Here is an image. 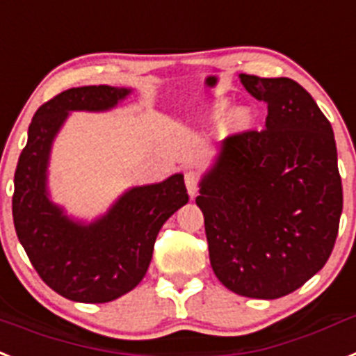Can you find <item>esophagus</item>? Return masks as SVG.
I'll list each match as a JSON object with an SVG mask.
<instances>
[{
    "label": "esophagus",
    "mask_w": 356,
    "mask_h": 356,
    "mask_svg": "<svg viewBox=\"0 0 356 356\" xmlns=\"http://www.w3.org/2000/svg\"><path fill=\"white\" fill-rule=\"evenodd\" d=\"M185 185H187V191H189L191 198H194L198 194L200 189V175L196 171H187L185 172Z\"/></svg>",
    "instance_id": "1"
}]
</instances>
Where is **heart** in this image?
<instances>
[{
	"instance_id": "1",
	"label": "heart",
	"mask_w": 356,
	"mask_h": 356,
	"mask_svg": "<svg viewBox=\"0 0 356 356\" xmlns=\"http://www.w3.org/2000/svg\"><path fill=\"white\" fill-rule=\"evenodd\" d=\"M221 108H225V104H221Z\"/></svg>"
}]
</instances>
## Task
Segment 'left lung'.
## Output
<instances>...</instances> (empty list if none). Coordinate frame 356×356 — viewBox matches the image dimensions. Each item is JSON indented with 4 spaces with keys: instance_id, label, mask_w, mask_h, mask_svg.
I'll return each mask as SVG.
<instances>
[{
    "instance_id": "8db88e82",
    "label": "left lung",
    "mask_w": 356,
    "mask_h": 356,
    "mask_svg": "<svg viewBox=\"0 0 356 356\" xmlns=\"http://www.w3.org/2000/svg\"><path fill=\"white\" fill-rule=\"evenodd\" d=\"M239 79L268 104L266 127L225 138L196 203L223 286L252 299H279L314 277L335 247L342 214L335 136L296 81Z\"/></svg>"
}]
</instances>
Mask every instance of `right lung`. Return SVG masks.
Instances as JSON below:
<instances>
[{"instance_id":"1","label":"right lung","mask_w":356,"mask_h":356,"mask_svg":"<svg viewBox=\"0 0 356 356\" xmlns=\"http://www.w3.org/2000/svg\"><path fill=\"white\" fill-rule=\"evenodd\" d=\"M131 93L127 88H70L44 102L29 127L14 175L12 216L19 243L39 277L77 302H109L131 291L149 268L156 236L189 202L184 175L133 187L93 223L70 220L47 187L54 138L70 111H106Z\"/></svg>"}]
</instances>
